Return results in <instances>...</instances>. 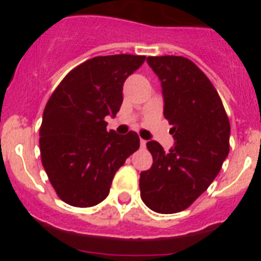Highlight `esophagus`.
<instances>
[{
  "label": "esophagus",
  "instance_id": "obj_1",
  "mask_svg": "<svg viewBox=\"0 0 261 261\" xmlns=\"http://www.w3.org/2000/svg\"><path fill=\"white\" fill-rule=\"evenodd\" d=\"M140 145H141V147H145L146 146V141H145V140H141V141H140Z\"/></svg>",
  "mask_w": 261,
  "mask_h": 261
}]
</instances>
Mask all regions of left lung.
<instances>
[{
    "instance_id": "obj_1",
    "label": "left lung",
    "mask_w": 261,
    "mask_h": 261,
    "mask_svg": "<svg viewBox=\"0 0 261 261\" xmlns=\"http://www.w3.org/2000/svg\"><path fill=\"white\" fill-rule=\"evenodd\" d=\"M147 64L162 85L163 115L175 146L166 153L156 141L146 147L153 165L140 174L141 199L156 213L181 212L208 190L229 154L230 121L209 78L183 56H150Z\"/></svg>"
}]
</instances>
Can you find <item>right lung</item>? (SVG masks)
<instances>
[{"mask_svg":"<svg viewBox=\"0 0 261 261\" xmlns=\"http://www.w3.org/2000/svg\"><path fill=\"white\" fill-rule=\"evenodd\" d=\"M145 56H98L71 69L55 89L43 114L41 163L53 190L66 204L89 208L110 193L115 174L140 147L133 130H107L105 117L117 114L124 81Z\"/></svg>","mask_w":261,"mask_h":261,"instance_id":"add662e5","label":"right lung"}]
</instances>
